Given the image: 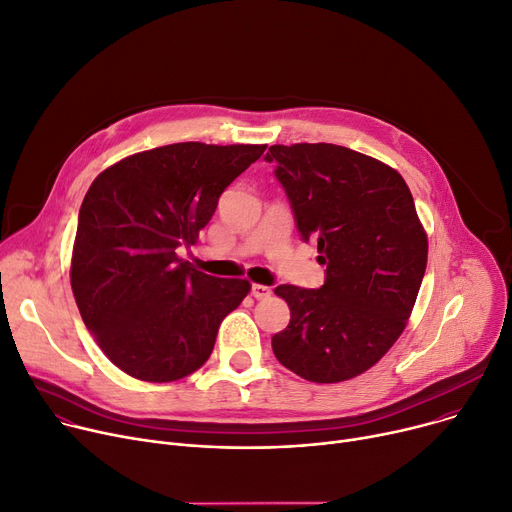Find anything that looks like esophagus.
I'll return each mask as SVG.
<instances>
[{"label": "esophagus", "mask_w": 512, "mask_h": 512, "mask_svg": "<svg viewBox=\"0 0 512 512\" xmlns=\"http://www.w3.org/2000/svg\"><path fill=\"white\" fill-rule=\"evenodd\" d=\"M251 294H253L257 300H261V298H267V296L271 294V288H269V286H263V284H253V286H251Z\"/></svg>", "instance_id": "1"}]
</instances>
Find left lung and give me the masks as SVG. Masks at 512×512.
<instances>
[{
	"mask_svg": "<svg viewBox=\"0 0 512 512\" xmlns=\"http://www.w3.org/2000/svg\"><path fill=\"white\" fill-rule=\"evenodd\" d=\"M302 241H315L325 284H282L290 323L276 358L313 383H339L377 364L405 329L426 271L428 238L395 168L335 144L271 146Z\"/></svg>",
	"mask_w": 512,
	"mask_h": 512,
	"instance_id": "left-lung-1",
	"label": "left lung"
}]
</instances>
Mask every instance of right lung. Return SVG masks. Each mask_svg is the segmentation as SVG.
Wrapping results in <instances>:
<instances>
[{"label": "right lung", "instance_id": "1", "mask_svg": "<svg viewBox=\"0 0 512 512\" xmlns=\"http://www.w3.org/2000/svg\"><path fill=\"white\" fill-rule=\"evenodd\" d=\"M265 146L170 144L94 179L78 216L72 290L100 350L129 377L179 381L214 350L222 319L249 294L177 257L197 241L222 191Z\"/></svg>", "mask_w": 512, "mask_h": 512}]
</instances>
